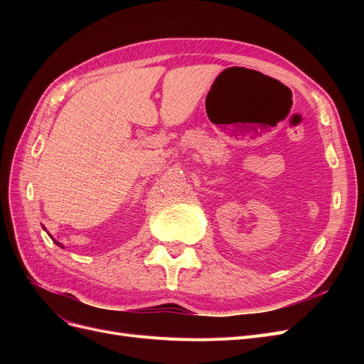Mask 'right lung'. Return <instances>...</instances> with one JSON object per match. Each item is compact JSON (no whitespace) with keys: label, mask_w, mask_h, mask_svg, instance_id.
Masks as SVG:
<instances>
[{"label":"right lung","mask_w":364,"mask_h":364,"mask_svg":"<svg viewBox=\"0 0 364 364\" xmlns=\"http://www.w3.org/2000/svg\"><path fill=\"white\" fill-rule=\"evenodd\" d=\"M54 243H56V245H58V246H60V247H63V246L59 243V241H54Z\"/></svg>","instance_id":"obj_1"}]
</instances>
